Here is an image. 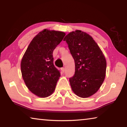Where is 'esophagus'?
<instances>
[{
  "label": "esophagus",
  "mask_w": 127,
  "mask_h": 127,
  "mask_svg": "<svg viewBox=\"0 0 127 127\" xmlns=\"http://www.w3.org/2000/svg\"><path fill=\"white\" fill-rule=\"evenodd\" d=\"M61 70H62V72H64V71H65V68H61Z\"/></svg>",
  "instance_id": "34e87169"
}]
</instances>
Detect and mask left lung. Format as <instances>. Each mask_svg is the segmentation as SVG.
Masks as SVG:
<instances>
[{"label":"left lung","instance_id":"left-lung-1","mask_svg":"<svg viewBox=\"0 0 127 127\" xmlns=\"http://www.w3.org/2000/svg\"><path fill=\"white\" fill-rule=\"evenodd\" d=\"M75 63V73L69 78L73 92L87 98L97 92L106 76V61L102 50L91 36L76 30L65 36Z\"/></svg>","mask_w":127,"mask_h":127}]
</instances>
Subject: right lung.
<instances>
[{
  "mask_svg": "<svg viewBox=\"0 0 127 127\" xmlns=\"http://www.w3.org/2000/svg\"><path fill=\"white\" fill-rule=\"evenodd\" d=\"M65 35L64 32L44 29L33 37L23 56V79L28 89L38 97H48L55 89L61 74L54 65L53 53Z\"/></svg>",
  "mask_w": 127,
  "mask_h": 127,
  "instance_id": "add662e5",
  "label": "right lung"
}]
</instances>
